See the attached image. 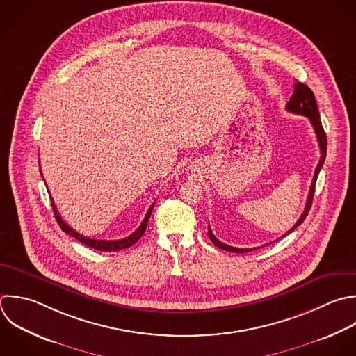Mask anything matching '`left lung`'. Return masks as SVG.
Listing matches in <instances>:
<instances>
[{"mask_svg": "<svg viewBox=\"0 0 356 356\" xmlns=\"http://www.w3.org/2000/svg\"><path fill=\"white\" fill-rule=\"evenodd\" d=\"M285 108L289 111V113H293V114H299V115H305L309 118L313 129H314V134H316V138H317V142H318V146H320V152H321V156H320V160H318V164L314 170V177H313V181H312V185H310V189H309V196H307V200H306V206H305V210L302 213V216L299 217V220L295 222V225L288 231L285 232L282 236H286L288 234H291L293 229H296L302 222L303 220L306 218L310 207H312V202H313V195H314V186H316V179L318 177V172L323 167V163L325 160V153H327V138H325V132L323 129V125H321V121H320V114H318V108H317V104H316V99H314V95L313 92L302 82H296L295 83V90L289 99V102L286 103ZM281 236V238H282ZM209 238L210 241L220 249H224V250H228V252H235V253H246V252H250L253 249H239V248H234V246H229V245H225L222 242H220L211 232L210 227H209ZM278 241V239H277ZM266 246V245H264ZM257 249V248H254Z\"/></svg>", "mask_w": 356, "mask_h": 356, "instance_id": "1", "label": "left lung"}]
</instances>
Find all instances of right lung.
Returning a JSON list of instances; mask_svg holds the SVG:
<instances>
[{"mask_svg": "<svg viewBox=\"0 0 356 356\" xmlns=\"http://www.w3.org/2000/svg\"><path fill=\"white\" fill-rule=\"evenodd\" d=\"M51 204H53V211H54V217H56V220H57V222H58V225L61 227V229L64 231V232H67L68 235H71V236H74L75 239H78L79 242H82V243H85L86 246H89V248H93V249H96V250H102V252H115V250H121V249H125V248H129V246H132L134 243H136V241L138 239H140L142 238V235L145 234V231H146V227H147V222H149V218H150V214H152V210H153V206H154V203L149 207V210H147V213H146V217L143 218V221H142V224L139 225V228L134 232V234H131L129 236H127V238H124V239H117V241H100V239H92V238H88V236H85V235H82V234H79V232H76L74 228H71L63 218H61V216H60V213H58V210H57V207H56V204H54V202H53V199H51Z\"/></svg>", "mask_w": 356, "mask_h": 356, "instance_id": "1", "label": "right lung"}]
</instances>
